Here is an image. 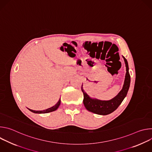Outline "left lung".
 <instances>
[{"label": "left lung", "instance_id": "left-lung-1", "mask_svg": "<svg viewBox=\"0 0 152 152\" xmlns=\"http://www.w3.org/2000/svg\"><path fill=\"white\" fill-rule=\"evenodd\" d=\"M126 64V73L124 79V82L122 90L113 99L110 100H100L97 99L91 98L86 94L82 88L81 90L83 94V104L88 111L99 115H107L112 113L117 109L126 96L131 83V76L129 72V66L126 59L123 56Z\"/></svg>", "mask_w": 152, "mask_h": 152}]
</instances>
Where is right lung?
Returning <instances> with one entry per match:
<instances>
[{
    "label": "right lung",
    "instance_id": "1",
    "mask_svg": "<svg viewBox=\"0 0 152 152\" xmlns=\"http://www.w3.org/2000/svg\"><path fill=\"white\" fill-rule=\"evenodd\" d=\"M60 104H61V99H59V101L56 103V104L55 105H54L53 106H52L50 108H48V109H47V110H43V111H34V110H30V109H29V108H28V110L30 111H31L34 113H36V114H45V113H50V112H53V111H56L58 108V107L59 106Z\"/></svg>",
    "mask_w": 152,
    "mask_h": 152
}]
</instances>
